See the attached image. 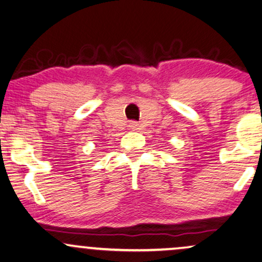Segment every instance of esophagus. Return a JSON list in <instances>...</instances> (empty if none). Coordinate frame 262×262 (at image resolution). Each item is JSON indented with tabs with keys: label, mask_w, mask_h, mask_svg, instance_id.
Masks as SVG:
<instances>
[{
	"label": "esophagus",
	"mask_w": 262,
	"mask_h": 262,
	"mask_svg": "<svg viewBox=\"0 0 262 262\" xmlns=\"http://www.w3.org/2000/svg\"><path fill=\"white\" fill-rule=\"evenodd\" d=\"M128 126H130L131 130H138V127H140V125H138V122H136V121H131Z\"/></svg>",
	"instance_id": "34e87169"
}]
</instances>
